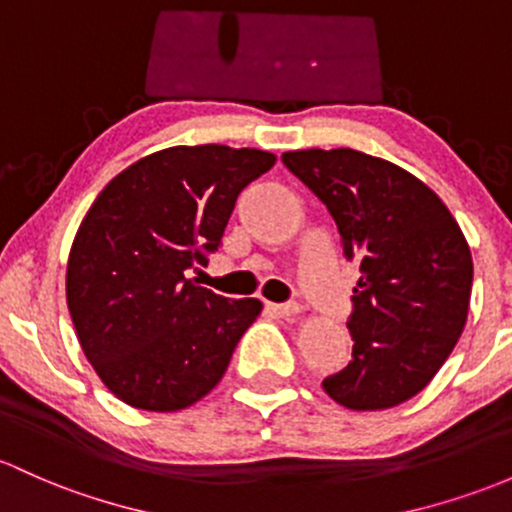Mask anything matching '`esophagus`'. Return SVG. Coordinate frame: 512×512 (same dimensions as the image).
Returning a JSON list of instances; mask_svg holds the SVG:
<instances>
[{"label": "esophagus", "instance_id": "esophagus-1", "mask_svg": "<svg viewBox=\"0 0 512 512\" xmlns=\"http://www.w3.org/2000/svg\"><path fill=\"white\" fill-rule=\"evenodd\" d=\"M266 310L276 317H285V320L300 315L298 302H266Z\"/></svg>", "mask_w": 512, "mask_h": 512}]
</instances>
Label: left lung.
<instances>
[{
    "instance_id": "left-lung-1",
    "label": "left lung",
    "mask_w": 512,
    "mask_h": 512,
    "mask_svg": "<svg viewBox=\"0 0 512 512\" xmlns=\"http://www.w3.org/2000/svg\"><path fill=\"white\" fill-rule=\"evenodd\" d=\"M327 205L344 256L359 263L349 366L324 393L349 410H386L432 381L469 315L474 261L459 224L422 180L354 148L283 153Z\"/></svg>"
}]
</instances>
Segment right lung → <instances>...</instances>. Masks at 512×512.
<instances>
[{
  "instance_id": "add662e5",
  "label": "right lung",
  "mask_w": 512,
  "mask_h": 512,
  "mask_svg": "<svg viewBox=\"0 0 512 512\" xmlns=\"http://www.w3.org/2000/svg\"><path fill=\"white\" fill-rule=\"evenodd\" d=\"M273 163L258 148H163L92 202L70 249L65 295L87 361L122 403L175 412L222 381L263 305L222 298L188 271L219 249L239 192Z\"/></svg>"
}]
</instances>
